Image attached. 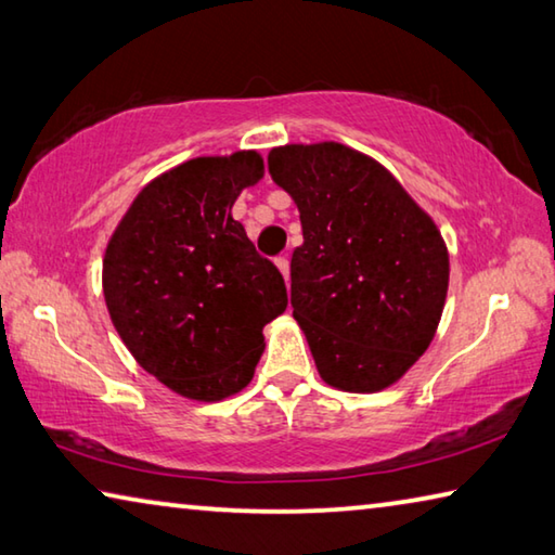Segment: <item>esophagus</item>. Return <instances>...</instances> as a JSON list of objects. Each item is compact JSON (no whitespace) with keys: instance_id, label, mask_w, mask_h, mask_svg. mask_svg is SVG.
Segmentation results:
<instances>
[{"instance_id":"esophagus-1","label":"esophagus","mask_w":555,"mask_h":555,"mask_svg":"<svg viewBox=\"0 0 555 555\" xmlns=\"http://www.w3.org/2000/svg\"><path fill=\"white\" fill-rule=\"evenodd\" d=\"M276 267H279V271H281V274H284V279L288 281V274H291V271H288V257H286V255H281V257H276Z\"/></svg>"}]
</instances>
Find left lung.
I'll return each instance as SVG.
<instances>
[{"label": "left lung", "instance_id": "1", "mask_svg": "<svg viewBox=\"0 0 555 555\" xmlns=\"http://www.w3.org/2000/svg\"><path fill=\"white\" fill-rule=\"evenodd\" d=\"M267 162L300 212L291 306L318 374L352 393L391 387L428 350L443 315V234L387 168L357 149L286 144Z\"/></svg>", "mask_w": 555, "mask_h": 555}]
</instances>
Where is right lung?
Returning <instances> with one entry per match:
<instances>
[{
    "label": "right lung",
    "mask_w": 555,
    "mask_h": 555,
    "mask_svg": "<svg viewBox=\"0 0 555 555\" xmlns=\"http://www.w3.org/2000/svg\"><path fill=\"white\" fill-rule=\"evenodd\" d=\"M264 178L257 152L198 156L149 181L107 242L102 294L131 357L168 389L222 401L255 377L284 276L232 205Z\"/></svg>",
    "instance_id": "add662e5"
}]
</instances>
